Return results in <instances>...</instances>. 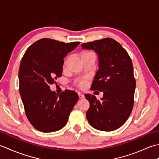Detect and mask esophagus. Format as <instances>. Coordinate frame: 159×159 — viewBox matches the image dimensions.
Here are the masks:
<instances>
[{"mask_svg":"<svg viewBox=\"0 0 159 159\" xmlns=\"http://www.w3.org/2000/svg\"><path fill=\"white\" fill-rule=\"evenodd\" d=\"M79 98H85V96H84L82 93H79Z\"/></svg>","mask_w":159,"mask_h":159,"instance_id":"esophagus-1","label":"esophagus"}]
</instances>
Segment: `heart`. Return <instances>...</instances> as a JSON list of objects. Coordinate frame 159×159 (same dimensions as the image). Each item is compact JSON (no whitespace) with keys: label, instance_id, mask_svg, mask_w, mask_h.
I'll list each match as a JSON object with an SVG mask.
<instances>
[{"label":"heart","instance_id":"1","mask_svg":"<svg viewBox=\"0 0 159 159\" xmlns=\"http://www.w3.org/2000/svg\"><path fill=\"white\" fill-rule=\"evenodd\" d=\"M90 53H92V52H84L82 55H87V54H90ZM79 85L81 87H84L85 86V83L84 82H80V84H79Z\"/></svg>","mask_w":159,"mask_h":159}]
</instances>
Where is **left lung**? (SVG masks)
<instances>
[{"mask_svg": "<svg viewBox=\"0 0 159 159\" xmlns=\"http://www.w3.org/2000/svg\"><path fill=\"white\" fill-rule=\"evenodd\" d=\"M83 49L94 50L98 55V67L91 89L103 92V98L85 94L90 106L86 116L97 130L113 131L129 117L134 105L136 87L130 56L120 43L104 38L83 43Z\"/></svg>", "mask_w": 159, "mask_h": 159, "instance_id": "8db88e82", "label": "left lung"}]
</instances>
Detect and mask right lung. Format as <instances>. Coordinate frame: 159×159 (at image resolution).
Wrapping results in <instances>:
<instances>
[{
    "label": "right lung",
    "instance_id": "add662e5",
    "mask_svg": "<svg viewBox=\"0 0 159 159\" xmlns=\"http://www.w3.org/2000/svg\"><path fill=\"white\" fill-rule=\"evenodd\" d=\"M79 43L43 38L24 55L18 73L20 93L26 116L35 129L50 133L67 124L79 96L67 89L58 95L50 85L61 76L64 57Z\"/></svg>",
    "mask_w": 159,
    "mask_h": 159
}]
</instances>
